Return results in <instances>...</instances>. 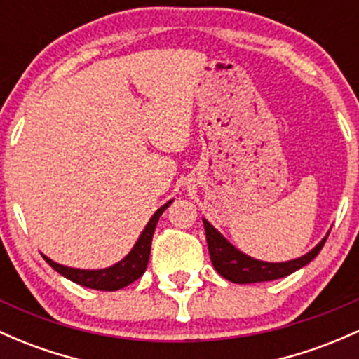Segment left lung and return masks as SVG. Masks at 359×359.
<instances>
[{
    "label": "left lung",
    "mask_w": 359,
    "mask_h": 359,
    "mask_svg": "<svg viewBox=\"0 0 359 359\" xmlns=\"http://www.w3.org/2000/svg\"><path fill=\"white\" fill-rule=\"evenodd\" d=\"M203 223L204 230H206V242L208 249H210L212 266H215L218 274H222L224 279H228L231 283H238V285L273 281V279L285 278V276L302 269L303 266H306V264L317 257L318 252L324 247L327 237H329V233H327L309 254L293 259V261L264 262L257 261L254 257H249L247 254L235 249L208 219L203 218Z\"/></svg>",
    "instance_id": "1"
}]
</instances>
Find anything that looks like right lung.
<instances>
[{
	"label": "right lung",
	"mask_w": 359,
	"mask_h": 359,
	"mask_svg": "<svg viewBox=\"0 0 359 359\" xmlns=\"http://www.w3.org/2000/svg\"><path fill=\"white\" fill-rule=\"evenodd\" d=\"M172 204V201L165 203L160 210L155 211V215L149 218V222L144 230L141 231L140 238L135 243L131 252L126 255L122 261H119L114 266L105 267V269H74V267L61 266V264L54 262L53 259H49L47 255L42 254V257L46 259V262L53 267L54 271H57L59 274L65 276L69 281L76 283V285L85 286V288L92 290H100V291H117L124 286L135 283L137 278L143 276L147 271L148 261H149V250H151V238L155 233L156 223H158L161 212L167 210Z\"/></svg>",
	"instance_id": "add662e5"
}]
</instances>
